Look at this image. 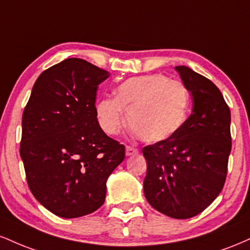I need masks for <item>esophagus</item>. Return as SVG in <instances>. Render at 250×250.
<instances>
[{
    "mask_svg": "<svg viewBox=\"0 0 250 250\" xmlns=\"http://www.w3.org/2000/svg\"><path fill=\"white\" fill-rule=\"evenodd\" d=\"M136 153H137L136 148L130 147V146H127V147H125V155H127V156H131V155H135Z\"/></svg>",
    "mask_w": 250,
    "mask_h": 250,
    "instance_id": "34e87169",
    "label": "esophagus"
}]
</instances>
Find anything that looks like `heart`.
Returning <instances> with one entry per match:
<instances>
[{"instance_id": "1", "label": "heart", "mask_w": 250, "mask_h": 250, "mask_svg": "<svg viewBox=\"0 0 250 250\" xmlns=\"http://www.w3.org/2000/svg\"><path fill=\"white\" fill-rule=\"evenodd\" d=\"M115 94L96 104L97 121L109 135L119 133L129 120V127L142 141L157 143L174 136L187 120L188 89L163 74L131 77Z\"/></svg>"}]
</instances>
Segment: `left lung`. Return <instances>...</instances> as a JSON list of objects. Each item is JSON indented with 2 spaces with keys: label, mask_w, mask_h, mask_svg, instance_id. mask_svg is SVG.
Wrapping results in <instances>:
<instances>
[{
  "label": "left lung",
  "mask_w": 250,
  "mask_h": 250,
  "mask_svg": "<svg viewBox=\"0 0 250 250\" xmlns=\"http://www.w3.org/2000/svg\"><path fill=\"white\" fill-rule=\"evenodd\" d=\"M175 69L193 96V109L174 136L142 149L147 160L143 191L157 211L185 220L205 210L225 186L230 110L210 80L186 65Z\"/></svg>",
  "instance_id": "obj_1"
}]
</instances>
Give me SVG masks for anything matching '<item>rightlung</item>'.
I'll return each instance as SVG.
<instances>
[{
  "mask_svg": "<svg viewBox=\"0 0 250 250\" xmlns=\"http://www.w3.org/2000/svg\"><path fill=\"white\" fill-rule=\"evenodd\" d=\"M109 75L67 59L39 76L24 108L20 154L28 186L60 217L101 207L109 175L125 160V146L105 135L96 116L97 88Z\"/></svg>",
  "mask_w": 250,
  "mask_h": 250,
  "instance_id": "1",
  "label": "right lung"
}]
</instances>
